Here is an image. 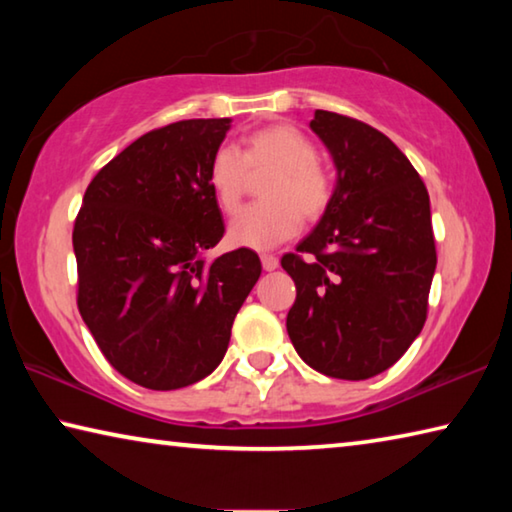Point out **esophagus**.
<instances>
[{
  "label": "esophagus",
  "mask_w": 512,
  "mask_h": 512,
  "mask_svg": "<svg viewBox=\"0 0 512 512\" xmlns=\"http://www.w3.org/2000/svg\"><path fill=\"white\" fill-rule=\"evenodd\" d=\"M262 266H264V271H275V268L280 266V259H277L275 255H262Z\"/></svg>",
  "instance_id": "34e87169"
}]
</instances>
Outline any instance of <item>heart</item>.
I'll return each instance as SVG.
<instances>
[{
  "mask_svg": "<svg viewBox=\"0 0 512 512\" xmlns=\"http://www.w3.org/2000/svg\"><path fill=\"white\" fill-rule=\"evenodd\" d=\"M271 171L262 185L264 203L248 205L228 225L232 246L273 248L300 230L302 216L316 221L327 212L334 180L318 162V146L291 124L257 128L244 140V151L223 144L212 153L207 183L223 212H235L250 173Z\"/></svg>",
  "mask_w": 512,
  "mask_h": 512,
  "instance_id": "heart-1",
  "label": "heart"
}]
</instances>
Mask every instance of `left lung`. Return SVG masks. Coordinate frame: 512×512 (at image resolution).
Masks as SVG:
<instances>
[{
	"label": "left lung",
	"mask_w": 512,
	"mask_h": 512,
	"mask_svg": "<svg viewBox=\"0 0 512 512\" xmlns=\"http://www.w3.org/2000/svg\"><path fill=\"white\" fill-rule=\"evenodd\" d=\"M309 126L339 178L323 219L298 253L282 257L296 282L287 332L314 370L370 379L409 350L427 320L436 271L429 194L377 128L327 110H316Z\"/></svg>",
	"instance_id": "8db88e82"
}]
</instances>
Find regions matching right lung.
Here are the masks:
<instances>
[{
	"mask_svg": "<svg viewBox=\"0 0 512 512\" xmlns=\"http://www.w3.org/2000/svg\"><path fill=\"white\" fill-rule=\"evenodd\" d=\"M228 128L185 119L142 135L92 178L76 216V305L110 366L151 391L219 366L262 275L248 248L201 255L225 232L207 167Z\"/></svg>",
	"mask_w": 512,
	"mask_h": 512,
	"instance_id": "1",
	"label": "right lung"
}]
</instances>
